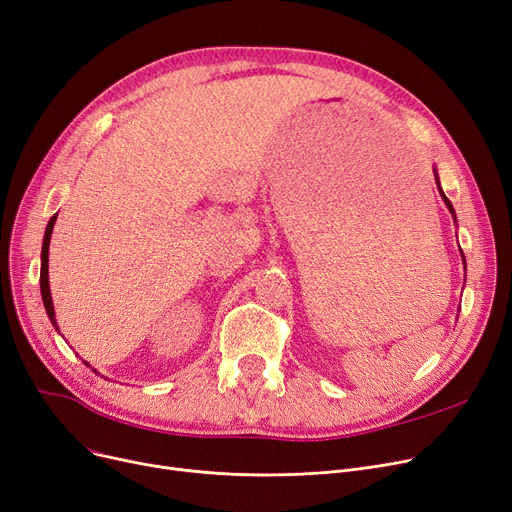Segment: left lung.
<instances>
[{
    "label": "left lung",
    "instance_id": "left-lung-1",
    "mask_svg": "<svg viewBox=\"0 0 512 512\" xmlns=\"http://www.w3.org/2000/svg\"><path fill=\"white\" fill-rule=\"evenodd\" d=\"M434 178H436V184H438V191H440V195H442V199H444V203H446V207H448V211L452 213V220L456 222V213H454V207H452V203L448 201V197L444 195V191H442V186H440V176H438V170L434 168ZM463 261H465V257H463ZM467 267V265H465Z\"/></svg>",
    "mask_w": 512,
    "mask_h": 512
}]
</instances>
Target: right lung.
Listing matches in <instances>:
<instances>
[{
	"instance_id": "add662e5",
	"label": "right lung",
	"mask_w": 512,
	"mask_h": 512,
	"mask_svg": "<svg viewBox=\"0 0 512 512\" xmlns=\"http://www.w3.org/2000/svg\"><path fill=\"white\" fill-rule=\"evenodd\" d=\"M58 220V213L53 215V218L47 222V228H45V234H43V247H41V297H43V305H45V311H47V317L53 324V328H56L60 332V326H58V319H56V311H53V301H51V290H49V240H51V232H53V224H56ZM87 367L89 361H83ZM93 369V367H91ZM95 373H99L97 369H93Z\"/></svg>"
}]
</instances>
